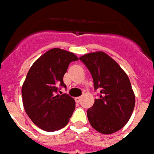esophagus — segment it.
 <instances>
[{"instance_id": "obj_1", "label": "esophagus", "mask_w": 154, "mask_h": 154, "mask_svg": "<svg viewBox=\"0 0 154 154\" xmlns=\"http://www.w3.org/2000/svg\"><path fill=\"white\" fill-rule=\"evenodd\" d=\"M81 99H82V98H81L80 97H75V101H76L77 103H79V102H80V101H81Z\"/></svg>"}]
</instances>
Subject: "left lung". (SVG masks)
I'll return each instance as SVG.
<instances>
[{
    "mask_svg": "<svg viewBox=\"0 0 154 154\" xmlns=\"http://www.w3.org/2000/svg\"><path fill=\"white\" fill-rule=\"evenodd\" d=\"M92 76L99 98L87 110L91 125L98 132L110 134L122 129L129 121L135 97L127 74L108 54L98 51L79 57Z\"/></svg>",
    "mask_w": 154,
    "mask_h": 154,
    "instance_id": "obj_1",
    "label": "left lung"
}]
</instances>
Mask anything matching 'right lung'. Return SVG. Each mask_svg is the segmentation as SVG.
Wrapping results in <instances>:
<instances>
[{
  "instance_id": "right-lung-1",
  "label": "right lung",
  "mask_w": 154,
  "mask_h": 154,
  "mask_svg": "<svg viewBox=\"0 0 154 154\" xmlns=\"http://www.w3.org/2000/svg\"><path fill=\"white\" fill-rule=\"evenodd\" d=\"M77 60L72 53L55 48L43 54L29 70L22 86V100L25 112L38 128L55 131L69 121L75 100L67 94H58V87H66L64 74L71 62Z\"/></svg>"
}]
</instances>
